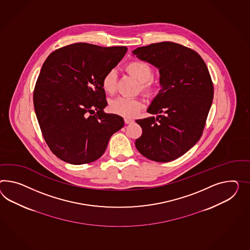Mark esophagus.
I'll list each match as a JSON object with an SVG mask.
<instances>
[{"mask_svg": "<svg viewBox=\"0 0 250 250\" xmlns=\"http://www.w3.org/2000/svg\"><path fill=\"white\" fill-rule=\"evenodd\" d=\"M124 122L126 124H130V123H132V122H134L132 119H129V118H125L124 119Z\"/></svg>", "mask_w": 250, "mask_h": 250, "instance_id": "34e87169", "label": "esophagus"}]
</instances>
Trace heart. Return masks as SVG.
<instances>
[{
    "instance_id": "obj_1",
    "label": "heart",
    "mask_w": 250,
    "mask_h": 250,
    "mask_svg": "<svg viewBox=\"0 0 250 250\" xmlns=\"http://www.w3.org/2000/svg\"><path fill=\"white\" fill-rule=\"evenodd\" d=\"M126 71L141 84V90L150 94L153 92L155 85L150 80L153 76V71L147 62L142 61H132L126 65ZM117 84V73L115 70L107 71L103 80L102 87L103 90L109 94L114 93ZM143 103L140 99H131L126 97H118L109 103V109L116 114L123 117H134L139 113Z\"/></svg>"
}]
</instances>
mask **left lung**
Returning a JSON list of instances; mask_svg holds the SVG:
<instances>
[{
    "mask_svg": "<svg viewBox=\"0 0 250 250\" xmlns=\"http://www.w3.org/2000/svg\"><path fill=\"white\" fill-rule=\"evenodd\" d=\"M132 53L159 69L161 87L147 110L157 117L136 121L142 128L136 147L148 160H176L203 132L214 95L209 71L198 52L175 42L139 47Z\"/></svg>",
    "mask_w": 250,
    "mask_h": 250,
    "instance_id": "8db88e82",
    "label": "left lung"
}]
</instances>
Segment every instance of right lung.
Segmentation results:
<instances>
[{"mask_svg": "<svg viewBox=\"0 0 250 250\" xmlns=\"http://www.w3.org/2000/svg\"><path fill=\"white\" fill-rule=\"evenodd\" d=\"M127 47L79 42L51 52L39 74L33 105L51 152L73 165L101 158L112 135L124 126L121 116L103 111L104 74L124 57Z\"/></svg>", "mask_w": 250, "mask_h": 250, "instance_id": "add662e5", "label": "right lung"}]
</instances>
